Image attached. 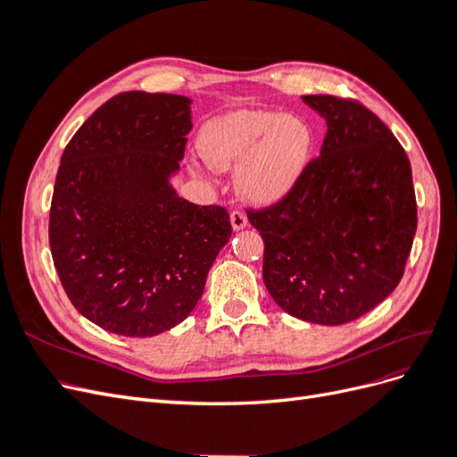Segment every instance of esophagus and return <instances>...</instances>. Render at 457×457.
I'll return each instance as SVG.
<instances>
[{
    "mask_svg": "<svg viewBox=\"0 0 457 457\" xmlns=\"http://www.w3.org/2000/svg\"><path fill=\"white\" fill-rule=\"evenodd\" d=\"M230 225L234 230H242L247 227V217L242 212H232L230 213Z\"/></svg>",
    "mask_w": 457,
    "mask_h": 457,
    "instance_id": "obj_1",
    "label": "esophagus"
}]
</instances>
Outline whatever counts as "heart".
<instances>
[{
    "label": "heart",
    "instance_id": "b5f03b06",
    "mask_svg": "<svg viewBox=\"0 0 457 457\" xmlns=\"http://www.w3.org/2000/svg\"><path fill=\"white\" fill-rule=\"evenodd\" d=\"M314 137L305 121L272 110H237L205 123L198 150L212 170H237L238 195L253 205L286 198L307 171Z\"/></svg>",
    "mask_w": 457,
    "mask_h": 457
}]
</instances>
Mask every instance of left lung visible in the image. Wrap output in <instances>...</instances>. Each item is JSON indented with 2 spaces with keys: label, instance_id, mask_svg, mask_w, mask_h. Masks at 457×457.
I'll list each match as a JSON object with an SVG mask.
<instances>
[{
  "label": "left lung",
  "instance_id": "8db88e82",
  "mask_svg": "<svg viewBox=\"0 0 457 457\" xmlns=\"http://www.w3.org/2000/svg\"><path fill=\"white\" fill-rule=\"evenodd\" d=\"M301 101L326 120L320 156L272 207L247 212L265 242L262 280L282 311L339 326L389 295L418 228L411 168L366 106L331 95Z\"/></svg>",
  "mask_w": 457,
  "mask_h": 457
}]
</instances>
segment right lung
Returning a JSON list of instances; mask_svg holds the SVG:
<instances>
[{
	"mask_svg": "<svg viewBox=\"0 0 457 457\" xmlns=\"http://www.w3.org/2000/svg\"><path fill=\"white\" fill-rule=\"evenodd\" d=\"M183 95L129 91L66 145L49 244L68 299L110 334L152 337L181 324L232 228L227 210L177 195L192 129Z\"/></svg>",
	"mask_w": 457,
	"mask_h": 457,
	"instance_id": "obj_1",
	"label": "right lung"
}]
</instances>
